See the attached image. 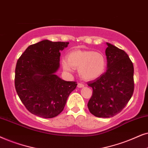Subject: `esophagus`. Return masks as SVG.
<instances>
[{"label": "esophagus", "mask_w": 148, "mask_h": 148, "mask_svg": "<svg viewBox=\"0 0 148 148\" xmlns=\"http://www.w3.org/2000/svg\"><path fill=\"white\" fill-rule=\"evenodd\" d=\"M77 86L78 88H82V87H84V84H82V83H78Z\"/></svg>", "instance_id": "obj_1"}]
</instances>
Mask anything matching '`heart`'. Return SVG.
<instances>
[{
    "label": "heart",
    "mask_w": 148,
    "mask_h": 148,
    "mask_svg": "<svg viewBox=\"0 0 148 148\" xmlns=\"http://www.w3.org/2000/svg\"><path fill=\"white\" fill-rule=\"evenodd\" d=\"M62 68L68 72L78 68V74L82 79L92 80L105 72L107 60L101 52L90 50H74L68 55V59L61 61Z\"/></svg>",
    "instance_id": "obj_1"
}]
</instances>
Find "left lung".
Segmentation results:
<instances>
[{"mask_svg": "<svg viewBox=\"0 0 148 148\" xmlns=\"http://www.w3.org/2000/svg\"><path fill=\"white\" fill-rule=\"evenodd\" d=\"M106 44V72L88 82L92 88L88 108L92 115L99 118L113 117L120 113L134 90V68L129 56L114 45Z\"/></svg>", "mask_w": 148, "mask_h": 148, "instance_id": "8db88e82", "label": "left lung"}]
</instances>
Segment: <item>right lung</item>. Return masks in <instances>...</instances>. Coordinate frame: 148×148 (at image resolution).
I'll use <instances>...</instances> for the list:
<instances>
[{
    "instance_id": "right-lung-1",
    "label": "right lung",
    "mask_w": 148,
    "mask_h": 148,
    "mask_svg": "<svg viewBox=\"0 0 148 148\" xmlns=\"http://www.w3.org/2000/svg\"><path fill=\"white\" fill-rule=\"evenodd\" d=\"M68 44L42 40L29 46L17 60L15 89L32 114L45 119L57 116L77 86L76 82L66 81L56 74L60 66V51Z\"/></svg>"
}]
</instances>
